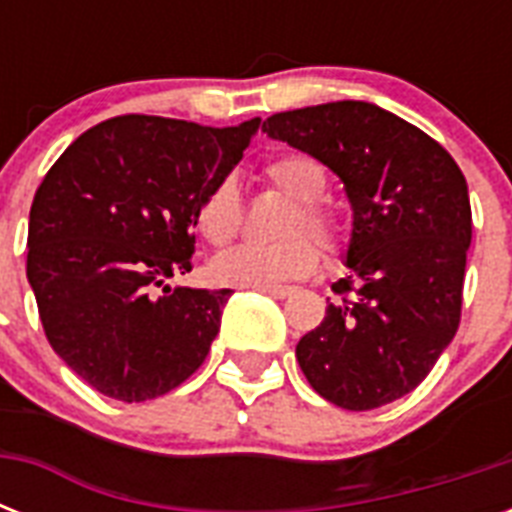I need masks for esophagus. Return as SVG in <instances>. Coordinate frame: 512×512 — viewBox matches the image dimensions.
<instances>
[{
    "instance_id": "obj_1",
    "label": "esophagus",
    "mask_w": 512,
    "mask_h": 512,
    "mask_svg": "<svg viewBox=\"0 0 512 512\" xmlns=\"http://www.w3.org/2000/svg\"><path fill=\"white\" fill-rule=\"evenodd\" d=\"M260 292H265V295L276 297V300H284V297H289L295 289L292 287H284V284H273V287H257Z\"/></svg>"
}]
</instances>
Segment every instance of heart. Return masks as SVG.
<instances>
[{"label":"heart","mask_w":512,"mask_h":512,"mask_svg":"<svg viewBox=\"0 0 512 512\" xmlns=\"http://www.w3.org/2000/svg\"><path fill=\"white\" fill-rule=\"evenodd\" d=\"M263 177L276 191L295 201L281 225V236L287 239L276 244H241L217 257L212 273L220 284L257 289L305 279L319 268L321 260L319 247L305 233L329 249L340 247L345 239V228L335 209L319 201L327 191V172L313 156H276L263 167ZM196 225L201 236L215 247H225L239 233L241 196L233 177H223L209 188L196 212Z\"/></svg>","instance_id":"obj_1"}]
</instances>
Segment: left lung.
<instances>
[{
	"mask_svg": "<svg viewBox=\"0 0 512 512\" xmlns=\"http://www.w3.org/2000/svg\"><path fill=\"white\" fill-rule=\"evenodd\" d=\"M263 132L335 172L353 209L350 273L297 342L300 369L350 412L412 393L460 327L473 233L465 175L430 135L364 100L273 114Z\"/></svg>",
	"mask_w": 512,
	"mask_h": 512,
	"instance_id": "obj_1",
	"label": "left lung"
}]
</instances>
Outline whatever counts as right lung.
Instances as JSON below:
<instances>
[{"label":"right lung","instance_id":"add662e5","mask_svg":"<svg viewBox=\"0 0 512 512\" xmlns=\"http://www.w3.org/2000/svg\"><path fill=\"white\" fill-rule=\"evenodd\" d=\"M257 127L114 116L82 132L36 188L26 276L44 335L103 396L159 398L204 364L231 289L167 279L191 271L201 199Z\"/></svg>","mask_w":512,"mask_h":512}]
</instances>
